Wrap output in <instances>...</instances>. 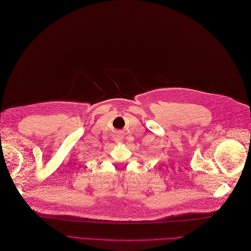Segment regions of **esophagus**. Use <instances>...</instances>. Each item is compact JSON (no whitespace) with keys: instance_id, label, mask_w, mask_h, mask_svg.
Wrapping results in <instances>:
<instances>
[{"instance_id":"obj_1","label":"esophagus","mask_w":251,"mask_h":251,"mask_svg":"<svg viewBox=\"0 0 251 251\" xmlns=\"http://www.w3.org/2000/svg\"><path fill=\"white\" fill-rule=\"evenodd\" d=\"M117 140H118V141H119V140H121V138H119V139H117Z\"/></svg>"}]
</instances>
